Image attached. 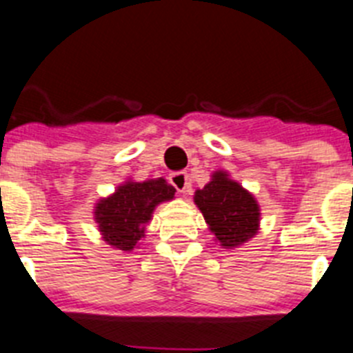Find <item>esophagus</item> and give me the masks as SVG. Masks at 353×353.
Returning a JSON list of instances; mask_svg holds the SVG:
<instances>
[{"instance_id": "34e87169", "label": "esophagus", "mask_w": 353, "mask_h": 353, "mask_svg": "<svg viewBox=\"0 0 353 353\" xmlns=\"http://www.w3.org/2000/svg\"><path fill=\"white\" fill-rule=\"evenodd\" d=\"M170 182L173 183V187L179 192H185L187 189H189V176H187V173H183V171H176V173L171 174Z\"/></svg>"}]
</instances>
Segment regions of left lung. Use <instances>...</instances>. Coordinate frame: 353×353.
Instances as JSON below:
<instances>
[{"instance_id": "1", "label": "left lung", "mask_w": 353, "mask_h": 353, "mask_svg": "<svg viewBox=\"0 0 353 353\" xmlns=\"http://www.w3.org/2000/svg\"><path fill=\"white\" fill-rule=\"evenodd\" d=\"M196 205L224 248L244 244L258 230L256 201L224 173H215L210 183L196 192Z\"/></svg>"}]
</instances>
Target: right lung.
<instances>
[{
	"label": "right lung",
	"mask_w": 353,
	"mask_h": 353,
	"mask_svg": "<svg viewBox=\"0 0 353 353\" xmlns=\"http://www.w3.org/2000/svg\"><path fill=\"white\" fill-rule=\"evenodd\" d=\"M174 196L173 185L166 180L130 182L118 187L111 198L97 205L95 219L105 242L121 251H130L138 244L155 205Z\"/></svg>",
	"instance_id": "obj_1"
}]
</instances>
